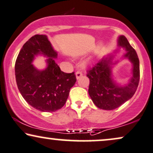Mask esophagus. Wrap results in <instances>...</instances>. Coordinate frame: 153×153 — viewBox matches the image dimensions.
Wrapping results in <instances>:
<instances>
[{
	"mask_svg": "<svg viewBox=\"0 0 153 153\" xmlns=\"http://www.w3.org/2000/svg\"><path fill=\"white\" fill-rule=\"evenodd\" d=\"M75 75H76V78L79 79V78H81V77H82V73L80 71H77L76 73H75Z\"/></svg>",
	"mask_w": 153,
	"mask_h": 153,
	"instance_id": "1",
	"label": "esophagus"
}]
</instances>
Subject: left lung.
Instances as JSON below:
<instances>
[{"label": "left lung", "mask_w": 153, "mask_h": 153, "mask_svg": "<svg viewBox=\"0 0 153 153\" xmlns=\"http://www.w3.org/2000/svg\"><path fill=\"white\" fill-rule=\"evenodd\" d=\"M118 46L126 49L125 58L132 62V76L129 82L119 85L112 78L113 56L103 58L87 71L90 79L88 93L93 103L100 109L111 110L118 108L135 94L140 81V62L137 53L124 36L117 40Z\"/></svg>", "instance_id": "1"}]
</instances>
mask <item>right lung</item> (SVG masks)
<instances>
[{"instance_id":"1","label":"right lung","mask_w":153,"mask_h":153,"mask_svg":"<svg viewBox=\"0 0 153 153\" xmlns=\"http://www.w3.org/2000/svg\"><path fill=\"white\" fill-rule=\"evenodd\" d=\"M38 54L49 58L47 68L42 71L32 64ZM58 53L45 35H35L24 44L15 64L20 93L27 103L41 112H55L62 108L76 82L74 72L61 71L55 62Z\"/></svg>"}]
</instances>
